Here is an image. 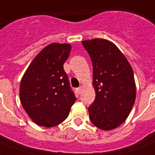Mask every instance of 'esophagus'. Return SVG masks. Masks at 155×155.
Returning a JSON list of instances; mask_svg holds the SVG:
<instances>
[{
	"mask_svg": "<svg viewBox=\"0 0 155 155\" xmlns=\"http://www.w3.org/2000/svg\"><path fill=\"white\" fill-rule=\"evenodd\" d=\"M82 88H83L82 86H80V87H78L77 89H76V91H77V92H78V93H79V94H80V93H81V91H82Z\"/></svg>",
	"mask_w": 155,
	"mask_h": 155,
	"instance_id": "34e87169",
	"label": "esophagus"
}]
</instances>
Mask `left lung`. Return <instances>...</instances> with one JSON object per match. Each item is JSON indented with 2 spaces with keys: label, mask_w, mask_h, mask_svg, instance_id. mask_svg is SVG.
Segmentation results:
<instances>
[{
  "label": "left lung",
  "mask_w": 155,
  "mask_h": 155,
  "mask_svg": "<svg viewBox=\"0 0 155 155\" xmlns=\"http://www.w3.org/2000/svg\"><path fill=\"white\" fill-rule=\"evenodd\" d=\"M82 44L93 68L96 98L88 107L90 120L101 130H113L126 120L135 102L133 69L117 47L108 40H86Z\"/></svg>",
  "instance_id": "1"
}]
</instances>
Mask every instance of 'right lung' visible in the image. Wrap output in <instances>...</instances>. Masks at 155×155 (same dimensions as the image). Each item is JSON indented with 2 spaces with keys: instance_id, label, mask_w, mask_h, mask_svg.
I'll list each match as a JSON object with an SVG mask.
<instances>
[{
  "instance_id": "1",
  "label": "right lung",
  "mask_w": 155,
  "mask_h": 155,
  "mask_svg": "<svg viewBox=\"0 0 155 155\" xmlns=\"http://www.w3.org/2000/svg\"><path fill=\"white\" fill-rule=\"evenodd\" d=\"M71 49L67 43L48 45L34 58L21 79V103L38 125H59L68 117L76 100L63 69Z\"/></svg>"
}]
</instances>
